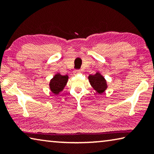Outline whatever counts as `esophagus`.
Masks as SVG:
<instances>
[{"instance_id":"34e87169","label":"esophagus","mask_w":154,"mask_h":154,"mask_svg":"<svg viewBox=\"0 0 154 154\" xmlns=\"http://www.w3.org/2000/svg\"><path fill=\"white\" fill-rule=\"evenodd\" d=\"M80 72H81V71H80V70H75V71H74V73L75 74H78V73H80Z\"/></svg>"}]
</instances>
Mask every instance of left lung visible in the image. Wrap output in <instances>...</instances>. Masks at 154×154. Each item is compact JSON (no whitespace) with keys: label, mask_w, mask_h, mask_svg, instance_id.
<instances>
[{"label":"left lung","mask_w":154,"mask_h":154,"mask_svg":"<svg viewBox=\"0 0 154 154\" xmlns=\"http://www.w3.org/2000/svg\"><path fill=\"white\" fill-rule=\"evenodd\" d=\"M88 79L92 88L100 94L105 92L107 88L105 79L99 72H96L94 75H89Z\"/></svg>","instance_id":"1"}]
</instances>
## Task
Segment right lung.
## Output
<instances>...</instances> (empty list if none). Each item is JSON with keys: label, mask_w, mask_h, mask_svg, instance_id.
<instances>
[{"label": "right lung", "mask_w": 154, "mask_h": 154, "mask_svg": "<svg viewBox=\"0 0 154 154\" xmlns=\"http://www.w3.org/2000/svg\"><path fill=\"white\" fill-rule=\"evenodd\" d=\"M68 75H62L60 73L55 75L49 83V88L54 94H58L62 92L68 82Z\"/></svg>", "instance_id": "right-lung-1"}]
</instances>
